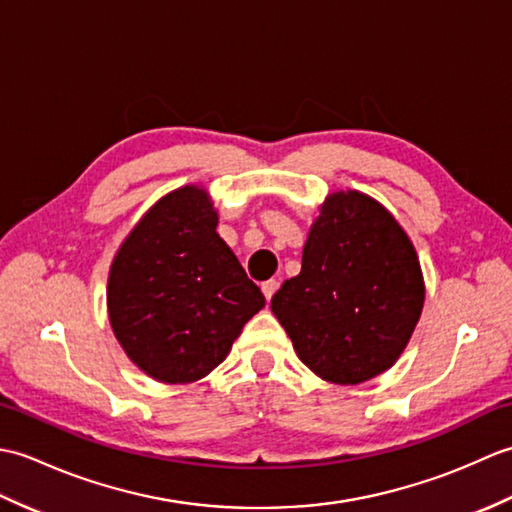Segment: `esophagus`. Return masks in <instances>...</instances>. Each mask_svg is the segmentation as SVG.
I'll return each instance as SVG.
<instances>
[{"instance_id": "34e87169", "label": "esophagus", "mask_w": 512, "mask_h": 512, "mask_svg": "<svg viewBox=\"0 0 512 512\" xmlns=\"http://www.w3.org/2000/svg\"><path fill=\"white\" fill-rule=\"evenodd\" d=\"M277 288H279V281H275V279H268V281H264V284H262V290H264V297H266V301L273 299V295L277 292Z\"/></svg>"}]
</instances>
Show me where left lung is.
<instances>
[{
    "label": "left lung",
    "mask_w": 512,
    "mask_h": 512,
    "mask_svg": "<svg viewBox=\"0 0 512 512\" xmlns=\"http://www.w3.org/2000/svg\"><path fill=\"white\" fill-rule=\"evenodd\" d=\"M424 303L411 239L383 204L336 191L321 206L301 273L270 301L303 365L334 385L383 374L405 350Z\"/></svg>",
    "instance_id": "obj_1"
}]
</instances>
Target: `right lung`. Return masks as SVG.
Listing matches in <instances>:
<instances>
[{"mask_svg": "<svg viewBox=\"0 0 512 512\" xmlns=\"http://www.w3.org/2000/svg\"><path fill=\"white\" fill-rule=\"evenodd\" d=\"M206 189L187 184L160 198L118 248L107 279L114 336L160 383L204 378L266 306L217 235Z\"/></svg>", "mask_w": 512, "mask_h": 512, "instance_id": "add662e5", "label": "right lung"}]
</instances>
